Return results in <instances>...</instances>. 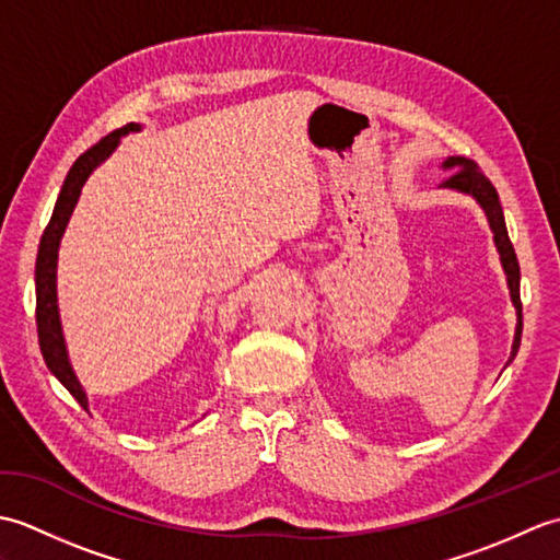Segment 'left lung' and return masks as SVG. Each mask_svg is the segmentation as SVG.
Returning <instances> with one entry per match:
<instances>
[{"label":"left lung","mask_w":560,"mask_h":560,"mask_svg":"<svg viewBox=\"0 0 560 560\" xmlns=\"http://www.w3.org/2000/svg\"><path fill=\"white\" fill-rule=\"evenodd\" d=\"M443 168L450 171V177H445V187L452 189H459V192H467L474 199L479 201L483 207L486 217H489L491 223V231H493V241L498 253H501V261H503V269L508 273V287H510V295H513V303L517 307V331H515V343H513V355H517L520 349V339H522V303H520V265H517V255H515V247L510 243L508 237V229H505V219H503V207H501V199H498V192L493 183L489 177L483 175V171L479 168V163H474L469 159H462V156H450ZM513 361V359H510Z\"/></svg>","instance_id":"left-lung-1"}]
</instances>
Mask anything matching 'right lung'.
I'll return each mask as SVG.
<instances>
[{"mask_svg":"<svg viewBox=\"0 0 560 560\" xmlns=\"http://www.w3.org/2000/svg\"><path fill=\"white\" fill-rule=\"evenodd\" d=\"M139 125L129 122L120 129H115L108 137H103L98 144H93L89 151H83L81 156L71 165L65 185L59 189V197L55 201L50 223L45 225L40 247H38V259H35V325H38V341L40 351L47 368L55 373V377L62 383L71 397H74L83 409H89L86 392L81 389L79 380L71 371L69 359H67V347L62 337V327H59V313H57V247L62 241V233L67 229V221L71 211L77 207V199L81 195V187L86 183L91 171L96 168L98 163L110 156L113 149L120 144V137L127 132H135Z\"/></svg>","mask_w":560,"mask_h":560,"instance_id":"right-lung-1","label":"right lung"}]
</instances>
